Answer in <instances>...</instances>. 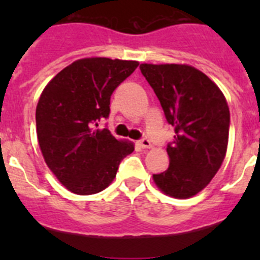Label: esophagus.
<instances>
[{"label": "esophagus", "mask_w": 260, "mask_h": 260, "mask_svg": "<svg viewBox=\"0 0 260 260\" xmlns=\"http://www.w3.org/2000/svg\"><path fill=\"white\" fill-rule=\"evenodd\" d=\"M138 144L142 147V148H151L152 147V144H151V142L147 139V138H143L142 141L138 142Z\"/></svg>", "instance_id": "34e87169"}]
</instances>
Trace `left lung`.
<instances>
[{
    "label": "left lung",
    "instance_id": "1",
    "mask_svg": "<svg viewBox=\"0 0 260 260\" xmlns=\"http://www.w3.org/2000/svg\"><path fill=\"white\" fill-rule=\"evenodd\" d=\"M139 68L176 133L167 147L169 167L153 174V182L172 198H191L211 182L226 155L231 122L226 99L207 75L186 63Z\"/></svg>",
    "mask_w": 260,
    "mask_h": 260
}]
</instances>
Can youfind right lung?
Segmentation results:
<instances>
[{
	"instance_id": "add662e5",
	"label": "right lung",
	"mask_w": 260,
	"mask_h": 260,
	"mask_svg": "<svg viewBox=\"0 0 260 260\" xmlns=\"http://www.w3.org/2000/svg\"><path fill=\"white\" fill-rule=\"evenodd\" d=\"M138 61L87 57L66 66L45 86L36 107L40 151L69 191L91 195L113 182L134 143L98 128L109 116L110 96L138 68Z\"/></svg>"
}]
</instances>
